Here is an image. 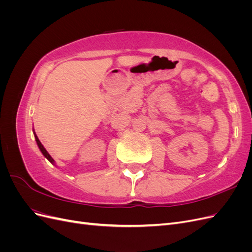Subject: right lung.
Instances as JSON below:
<instances>
[{"mask_svg": "<svg viewBox=\"0 0 252 252\" xmlns=\"http://www.w3.org/2000/svg\"><path fill=\"white\" fill-rule=\"evenodd\" d=\"M33 134H34V139H35V141H36V144H37V146H39V148H40V150H41V152L43 154V156L46 158L48 161L51 163V164H55V159H53L51 157H50V155L48 154L47 152V150L44 148V146L42 145V143L40 142V140H39V138H37L36 136V134H35V132H34V130H33Z\"/></svg>", "mask_w": 252, "mask_h": 252, "instance_id": "right-lung-1", "label": "right lung"}]
</instances>
